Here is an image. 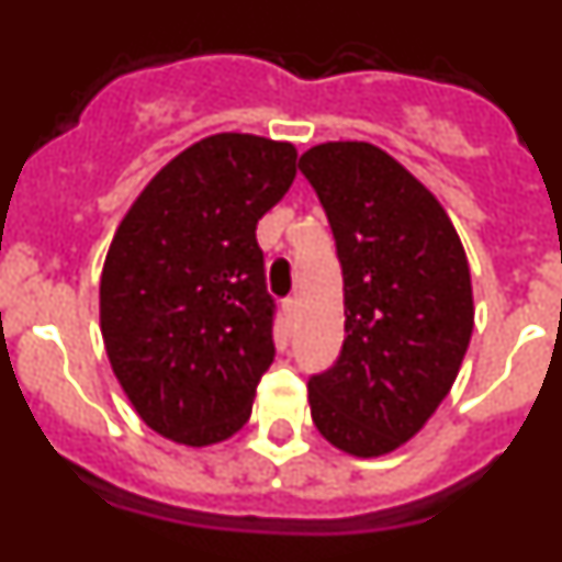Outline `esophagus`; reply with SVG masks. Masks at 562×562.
Returning <instances> with one entry per match:
<instances>
[{
    "label": "esophagus",
    "instance_id": "34e87169",
    "mask_svg": "<svg viewBox=\"0 0 562 562\" xmlns=\"http://www.w3.org/2000/svg\"><path fill=\"white\" fill-rule=\"evenodd\" d=\"M281 310H284L286 321H292V317H295V312H297V301H295V297H286L284 304H281Z\"/></svg>",
    "mask_w": 562,
    "mask_h": 562
}]
</instances>
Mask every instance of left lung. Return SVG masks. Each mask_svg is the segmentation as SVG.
Instances as JSON below:
<instances>
[{
  "mask_svg": "<svg viewBox=\"0 0 562 562\" xmlns=\"http://www.w3.org/2000/svg\"><path fill=\"white\" fill-rule=\"evenodd\" d=\"M297 168L329 216L346 312L340 357L310 380L312 422L342 453L376 459L453 389L473 335L470 267L448 211L389 151L321 143Z\"/></svg>",
  "mask_w": 562,
  "mask_h": 562,
  "instance_id": "left-lung-1",
  "label": "left lung"
}]
</instances>
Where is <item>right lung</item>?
Here are the masks:
<instances>
[{"label":"right lung","instance_id":"right-lung-1","mask_svg":"<svg viewBox=\"0 0 562 562\" xmlns=\"http://www.w3.org/2000/svg\"><path fill=\"white\" fill-rule=\"evenodd\" d=\"M292 143L222 132L154 173L114 231L101 335L154 434L207 448L250 419L272 355L258 220L295 180Z\"/></svg>","mask_w":562,"mask_h":562}]
</instances>
